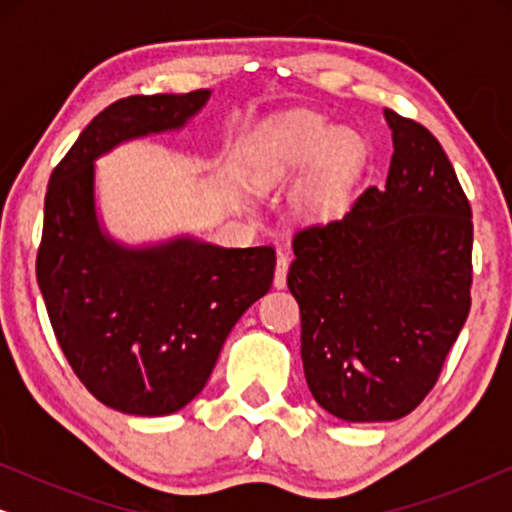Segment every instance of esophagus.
I'll return each instance as SVG.
<instances>
[{"instance_id": "esophagus-1", "label": "esophagus", "mask_w": 512, "mask_h": 512, "mask_svg": "<svg viewBox=\"0 0 512 512\" xmlns=\"http://www.w3.org/2000/svg\"><path fill=\"white\" fill-rule=\"evenodd\" d=\"M289 263H291V258L286 254L277 256V268H275V286H277V289H282V286L286 284V275H289Z\"/></svg>"}]
</instances>
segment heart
Masks as SVG:
<instances>
[{"instance_id":"b5f03b06","label":"heart","mask_w":512,"mask_h":512,"mask_svg":"<svg viewBox=\"0 0 512 512\" xmlns=\"http://www.w3.org/2000/svg\"><path fill=\"white\" fill-rule=\"evenodd\" d=\"M319 152L322 156L305 181L303 195L312 209L331 212L345 198L359 160V139L352 132H335L333 125L321 121L319 116H286L256 139L251 165L261 184H272L300 170Z\"/></svg>"}]
</instances>
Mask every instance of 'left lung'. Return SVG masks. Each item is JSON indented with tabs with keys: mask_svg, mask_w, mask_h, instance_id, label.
<instances>
[{
	"mask_svg": "<svg viewBox=\"0 0 512 512\" xmlns=\"http://www.w3.org/2000/svg\"><path fill=\"white\" fill-rule=\"evenodd\" d=\"M394 139L382 191L293 235L289 291L314 401L347 422L410 415L436 387L471 310V205L443 146L384 109Z\"/></svg>",
	"mask_w": 512,
	"mask_h": 512,
	"instance_id": "obj_1",
	"label": "left lung"
}]
</instances>
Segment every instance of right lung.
Segmentation results:
<instances>
[{"mask_svg":"<svg viewBox=\"0 0 512 512\" xmlns=\"http://www.w3.org/2000/svg\"><path fill=\"white\" fill-rule=\"evenodd\" d=\"M209 90L130 95L102 109L55 165L44 200L37 282L65 359L90 394L128 415L191 403L237 319L265 296L275 249L177 240L123 249L102 235L93 160L123 139L186 123Z\"/></svg>","mask_w":512,"mask_h":512,"instance_id":"1","label":"right lung"}]
</instances>
